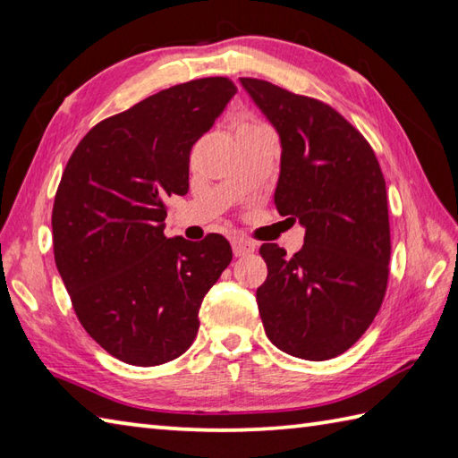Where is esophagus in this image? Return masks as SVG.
<instances>
[{"instance_id":"1","label":"esophagus","mask_w":458,"mask_h":458,"mask_svg":"<svg viewBox=\"0 0 458 458\" xmlns=\"http://www.w3.org/2000/svg\"><path fill=\"white\" fill-rule=\"evenodd\" d=\"M231 245H233V253H235V257L249 255V253H253V250H255V245H253V242L242 241V239H233Z\"/></svg>"}]
</instances>
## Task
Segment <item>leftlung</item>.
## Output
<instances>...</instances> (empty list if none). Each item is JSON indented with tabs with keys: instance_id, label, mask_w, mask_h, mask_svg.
<instances>
[{
	"instance_id": "8db88e82",
	"label": "left lung",
	"mask_w": 458,
	"mask_h": 458,
	"mask_svg": "<svg viewBox=\"0 0 458 458\" xmlns=\"http://www.w3.org/2000/svg\"><path fill=\"white\" fill-rule=\"evenodd\" d=\"M281 140L275 205L306 229L288 259L260 247L268 275L257 288L268 340L294 358L340 356L369 328L389 276L386 180L356 128L316 98L273 82L239 79Z\"/></svg>"
}]
</instances>
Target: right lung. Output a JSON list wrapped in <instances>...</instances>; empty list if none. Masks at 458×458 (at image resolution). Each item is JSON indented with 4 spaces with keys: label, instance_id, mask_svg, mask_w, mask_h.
<instances>
[{
    "label": "right lung",
    "instance_id": "1",
    "mask_svg": "<svg viewBox=\"0 0 458 458\" xmlns=\"http://www.w3.org/2000/svg\"><path fill=\"white\" fill-rule=\"evenodd\" d=\"M235 85L183 82L102 120L74 148L53 205L55 263L82 328L130 366L188 350L203 296L231 263L229 241L167 239V195L190 188L191 146Z\"/></svg>",
    "mask_w": 458,
    "mask_h": 458
}]
</instances>
